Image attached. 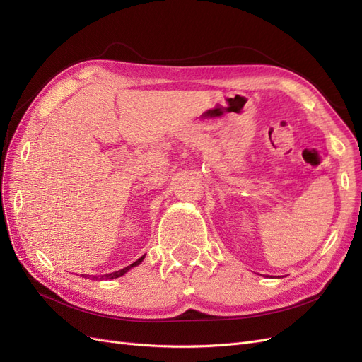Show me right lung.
<instances>
[{"instance_id":"add662e5","label":"right lung","mask_w":362,"mask_h":362,"mask_svg":"<svg viewBox=\"0 0 362 362\" xmlns=\"http://www.w3.org/2000/svg\"><path fill=\"white\" fill-rule=\"evenodd\" d=\"M144 258H145V255H141L137 261H134V262H133V264H129V266H127V267H124V269H120V270H117V272H113V273H107V275H103L101 278H105V279H115V278L122 276V275H125V273H127L129 269H133V267L139 266L140 262L144 261Z\"/></svg>"}]
</instances>
